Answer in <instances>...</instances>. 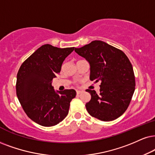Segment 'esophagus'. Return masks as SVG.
I'll list each match as a JSON object with an SVG mask.
<instances>
[{"label": "esophagus", "instance_id": "esophagus-1", "mask_svg": "<svg viewBox=\"0 0 155 155\" xmlns=\"http://www.w3.org/2000/svg\"><path fill=\"white\" fill-rule=\"evenodd\" d=\"M81 93H82V91H80V90H77V91H76V94H77L78 95L80 94Z\"/></svg>", "mask_w": 155, "mask_h": 155}]
</instances>
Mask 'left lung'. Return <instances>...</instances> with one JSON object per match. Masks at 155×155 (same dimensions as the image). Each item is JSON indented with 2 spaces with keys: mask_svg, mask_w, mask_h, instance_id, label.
Instances as JSON below:
<instances>
[{
  "mask_svg": "<svg viewBox=\"0 0 155 155\" xmlns=\"http://www.w3.org/2000/svg\"><path fill=\"white\" fill-rule=\"evenodd\" d=\"M75 51L90 65V80L101 81L99 93L87 89L91 100L86 108L91 116L99 120H114L128 108L135 90L132 64L125 54L101 41L75 48Z\"/></svg>",
  "mask_w": 155,
  "mask_h": 155,
  "instance_id": "left-lung-1",
  "label": "left lung"
}]
</instances>
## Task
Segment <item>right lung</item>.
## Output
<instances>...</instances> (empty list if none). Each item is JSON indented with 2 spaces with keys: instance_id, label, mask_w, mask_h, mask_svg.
<instances>
[{
  "instance_id": "add662e5",
  "label": "right lung",
  "mask_w": 155,
  "mask_h": 155,
  "mask_svg": "<svg viewBox=\"0 0 155 155\" xmlns=\"http://www.w3.org/2000/svg\"><path fill=\"white\" fill-rule=\"evenodd\" d=\"M74 47L57 48L43 45L19 68L16 94L29 118L44 127H52L68 115L70 102L76 97L74 89L55 91L52 80L60 73L65 58Z\"/></svg>"
}]
</instances>
